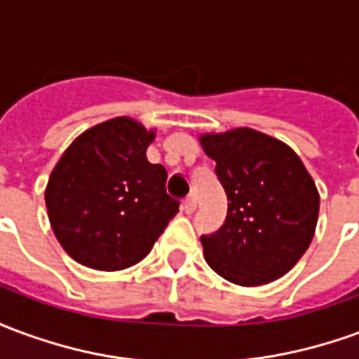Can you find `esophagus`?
Listing matches in <instances>:
<instances>
[{"mask_svg":"<svg viewBox=\"0 0 359 359\" xmlns=\"http://www.w3.org/2000/svg\"><path fill=\"white\" fill-rule=\"evenodd\" d=\"M182 210H184V213H194L196 210V198L194 196H188V198H184V202H182Z\"/></svg>","mask_w":359,"mask_h":359,"instance_id":"1","label":"esophagus"}]
</instances>
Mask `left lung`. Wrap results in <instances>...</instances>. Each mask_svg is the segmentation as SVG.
I'll use <instances>...</instances> for the list:
<instances>
[{
  "label": "left lung",
  "mask_w": 359,
  "mask_h": 359,
  "mask_svg": "<svg viewBox=\"0 0 359 359\" xmlns=\"http://www.w3.org/2000/svg\"><path fill=\"white\" fill-rule=\"evenodd\" d=\"M200 142L229 200L223 226L202 236L205 262L241 286L283 277L308 250L319 215L316 182L302 159L254 128L203 134Z\"/></svg>",
  "instance_id": "obj_1"
}]
</instances>
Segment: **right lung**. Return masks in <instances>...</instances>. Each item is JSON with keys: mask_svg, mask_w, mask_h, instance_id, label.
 I'll use <instances>...</instances> for the list:
<instances>
[{"mask_svg": "<svg viewBox=\"0 0 359 359\" xmlns=\"http://www.w3.org/2000/svg\"><path fill=\"white\" fill-rule=\"evenodd\" d=\"M154 136L134 118H111L82 133L53 167L46 208L74 262L126 269L148 256L177 215L180 203L165 190V167L146 157Z\"/></svg>", "mask_w": 359, "mask_h": 359, "instance_id": "1", "label": "right lung"}]
</instances>
